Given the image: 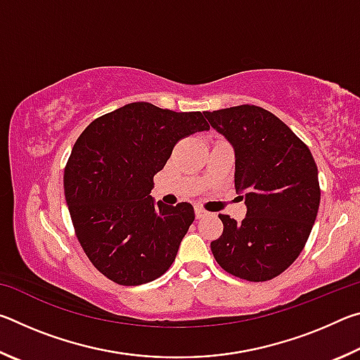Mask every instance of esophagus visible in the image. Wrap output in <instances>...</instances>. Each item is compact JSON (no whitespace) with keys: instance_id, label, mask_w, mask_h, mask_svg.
Returning a JSON list of instances; mask_svg holds the SVG:
<instances>
[{"instance_id":"esophagus-1","label":"esophagus","mask_w":360,"mask_h":360,"mask_svg":"<svg viewBox=\"0 0 360 360\" xmlns=\"http://www.w3.org/2000/svg\"><path fill=\"white\" fill-rule=\"evenodd\" d=\"M208 214H210V212L203 210L202 206H197V208H195V216H197V219H203L205 216H208Z\"/></svg>"}]
</instances>
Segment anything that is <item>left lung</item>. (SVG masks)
<instances>
[{"mask_svg":"<svg viewBox=\"0 0 360 360\" xmlns=\"http://www.w3.org/2000/svg\"><path fill=\"white\" fill-rule=\"evenodd\" d=\"M235 150V188L248 208L238 224L219 214L211 243L225 271L246 281L276 278L303 251L321 202L318 167L308 146L283 120L254 105L206 111Z\"/></svg>","mask_w":360,"mask_h":360,"instance_id":"left-lung-1","label":"left lung"}]
</instances>
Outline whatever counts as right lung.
Segmentation results:
<instances>
[{
	"instance_id": "1",
	"label": "right lung",
	"mask_w": 360,
	"mask_h": 360,
	"mask_svg": "<svg viewBox=\"0 0 360 360\" xmlns=\"http://www.w3.org/2000/svg\"><path fill=\"white\" fill-rule=\"evenodd\" d=\"M205 130L200 111L138 101L95 119L77 138L65 168V198L84 252L108 279L139 285L172 266L193 206L154 203L149 193L174 144Z\"/></svg>"
}]
</instances>
